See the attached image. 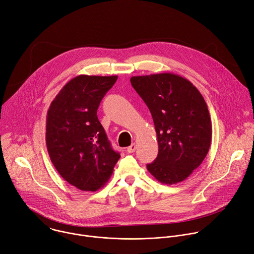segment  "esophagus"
Masks as SVG:
<instances>
[{
	"label": "esophagus",
	"mask_w": 254,
	"mask_h": 254,
	"mask_svg": "<svg viewBox=\"0 0 254 254\" xmlns=\"http://www.w3.org/2000/svg\"><path fill=\"white\" fill-rule=\"evenodd\" d=\"M136 150V144L132 143L128 148H127V152L128 153H133V152Z\"/></svg>",
	"instance_id": "34e87169"
}]
</instances>
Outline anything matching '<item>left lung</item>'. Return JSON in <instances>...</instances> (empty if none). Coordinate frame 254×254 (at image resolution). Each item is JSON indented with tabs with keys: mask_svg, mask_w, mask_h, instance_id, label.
I'll list each match as a JSON object with an SVG mask.
<instances>
[{
	"mask_svg": "<svg viewBox=\"0 0 254 254\" xmlns=\"http://www.w3.org/2000/svg\"><path fill=\"white\" fill-rule=\"evenodd\" d=\"M131 84L149 108L158 141L148 171L163 184L185 180L206 157L212 138L207 105L197 88L172 73L134 76Z\"/></svg>",
	"mask_w": 254,
	"mask_h": 254,
	"instance_id": "8db88e82",
	"label": "left lung"
}]
</instances>
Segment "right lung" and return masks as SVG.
<instances>
[{
	"instance_id": "add662e5",
	"label": "right lung",
	"mask_w": 254,
	"mask_h": 254,
	"mask_svg": "<svg viewBox=\"0 0 254 254\" xmlns=\"http://www.w3.org/2000/svg\"><path fill=\"white\" fill-rule=\"evenodd\" d=\"M118 76L79 75L51 103L46 145L59 174L83 191H96L110 179L120 154L115 152L97 110Z\"/></svg>"
}]
</instances>
